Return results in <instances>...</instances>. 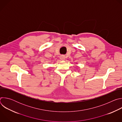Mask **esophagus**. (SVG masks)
<instances>
[{
	"mask_svg": "<svg viewBox=\"0 0 122 122\" xmlns=\"http://www.w3.org/2000/svg\"><path fill=\"white\" fill-rule=\"evenodd\" d=\"M60 59L61 60H64L65 59V56H63V55H62V56H60Z\"/></svg>",
	"mask_w": 122,
	"mask_h": 122,
	"instance_id": "1",
	"label": "esophagus"
}]
</instances>
